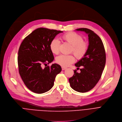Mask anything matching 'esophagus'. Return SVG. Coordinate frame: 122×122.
Wrapping results in <instances>:
<instances>
[{"instance_id": "34e87169", "label": "esophagus", "mask_w": 122, "mask_h": 122, "mask_svg": "<svg viewBox=\"0 0 122 122\" xmlns=\"http://www.w3.org/2000/svg\"><path fill=\"white\" fill-rule=\"evenodd\" d=\"M61 68H62V70H65V69H66V68L64 67H62Z\"/></svg>"}]
</instances>
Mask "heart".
<instances>
[{
  "label": "heart",
  "instance_id": "b5f03b06",
  "mask_svg": "<svg viewBox=\"0 0 122 122\" xmlns=\"http://www.w3.org/2000/svg\"><path fill=\"white\" fill-rule=\"evenodd\" d=\"M61 39L62 41L67 42L71 45L70 52L73 53L78 59L82 58L86 54L88 43L83 40L80 35L75 32H69L63 35ZM60 42L56 38L53 39L50 44V48L52 53L57 55L59 53ZM75 61V58L72 55H61L57 57L56 62L62 67H67L72 64Z\"/></svg>",
  "mask_w": 122,
  "mask_h": 122
}]
</instances>
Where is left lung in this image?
<instances>
[{
    "label": "left lung",
    "mask_w": 122,
    "mask_h": 122,
    "mask_svg": "<svg viewBox=\"0 0 122 122\" xmlns=\"http://www.w3.org/2000/svg\"><path fill=\"white\" fill-rule=\"evenodd\" d=\"M76 30L88 35L89 45L84 57L75 64L78 69L82 66L80 72L75 70L74 76L69 81L73 89L85 93L92 89L100 80L106 63V53L102 39L93 31L85 28Z\"/></svg>",
    "instance_id": "8db88e82"
}]
</instances>
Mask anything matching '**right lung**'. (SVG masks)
<instances>
[{"label":"right lung","instance_id":"add662e5","mask_svg":"<svg viewBox=\"0 0 122 122\" xmlns=\"http://www.w3.org/2000/svg\"><path fill=\"white\" fill-rule=\"evenodd\" d=\"M62 32L37 28L24 38L20 46L18 56L19 74L24 84L34 93L42 94L50 90L54 85L56 76L61 71L58 64L51 66L47 64L54 60L50 43Z\"/></svg>","mask_w":122,"mask_h":122}]
</instances>
